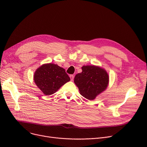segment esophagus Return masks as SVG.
<instances>
[{"instance_id":"1","label":"esophagus","mask_w":147,"mask_h":147,"mask_svg":"<svg viewBox=\"0 0 147 147\" xmlns=\"http://www.w3.org/2000/svg\"><path fill=\"white\" fill-rule=\"evenodd\" d=\"M69 78H70V79H71V81H73V80H74V76L73 74H71V75H69Z\"/></svg>"}]
</instances>
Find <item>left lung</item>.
<instances>
[{
  "label": "left lung",
  "mask_w": 147,
  "mask_h": 147,
  "mask_svg": "<svg viewBox=\"0 0 147 147\" xmlns=\"http://www.w3.org/2000/svg\"><path fill=\"white\" fill-rule=\"evenodd\" d=\"M82 69V72L76 75L74 82L83 97L93 100L107 88L109 75L105 69L94 65L83 66Z\"/></svg>",
  "instance_id": "left-lung-1"
}]
</instances>
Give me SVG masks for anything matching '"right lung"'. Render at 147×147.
<instances>
[{
  "label": "right lung",
  "mask_w": 147,
  "mask_h": 147,
  "mask_svg": "<svg viewBox=\"0 0 147 147\" xmlns=\"http://www.w3.org/2000/svg\"><path fill=\"white\" fill-rule=\"evenodd\" d=\"M34 80L45 95H50L56 92L70 79L65 69L50 63L37 68L34 75Z\"/></svg>",
  "instance_id": "1"
}]
</instances>
